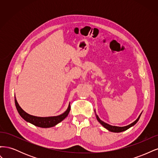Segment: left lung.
<instances>
[{
  "mask_svg": "<svg viewBox=\"0 0 158 158\" xmlns=\"http://www.w3.org/2000/svg\"><path fill=\"white\" fill-rule=\"evenodd\" d=\"M140 115H141V114H140L139 117H138V118L136 119V120L135 122H133L132 123L130 124V125H127V126H126V127H122L109 125H108V124H107V123H104L103 121L100 120L99 117H98V115H96V118H97V119H98V121L99 122V123H101L102 125L105 128H107V130H109V131L114 132H123V131H125L127 130V129H128L130 127H131L135 125V124L138 122V121L139 120V118H140Z\"/></svg>",
  "mask_w": 158,
  "mask_h": 158,
  "instance_id": "left-lung-1",
  "label": "left lung"
}]
</instances>
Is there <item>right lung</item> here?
Instances as JSON below:
<instances>
[{
  "label": "right lung",
  "mask_w": 158,
  "mask_h": 158,
  "mask_svg": "<svg viewBox=\"0 0 158 158\" xmlns=\"http://www.w3.org/2000/svg\"><path fill=\"white\" fill-rule=\"evenodd\" d=\"M14 101H15V105L19 114H20V116L24 119L25 121L33 124V125H34L35 126L41 128H49L55 126L68 116L70 110V105H69L67 110H66L64 113L60 114V115L49 117H39L31 115V114H28L23 111V110L20 107V106H19L16 98L15 99H14Z\"/></svg>",
  "instance_id": "add662e5"
}]
</instances>
